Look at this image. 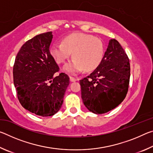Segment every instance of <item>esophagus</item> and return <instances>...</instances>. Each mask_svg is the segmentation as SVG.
Segmentation results:
<instances>
[{
    "instance_id": "34e87169",
    "label": "esophagus",
    "mask_w": 153,
    "mask_h": 153,
    "mask_svg": "<svg viewBox=\"0 0 153 153\" xmlns=\"http://www.w3.org/2000/svg\"><path fill=\"white\" fill-rule=\"evenodd\" d=\"M69 79H70V81L71 82H74L77 81V79L75 78V77H69Z\"/></svg>"
}]
</instances>
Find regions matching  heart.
Here are the masks:
<instances>
[{
  "label": "heart",
  "mask_w": 153,
  "mask_h": 153,
  "mask_svg": "<svg viewBox=\"0 0 153 153\" xmlns=\"http://www.w3.org/2000/svg\"><path fill=\"white\" fill-rule=\"evenodd\" d=\"M50 52L58 63H63L73 53L74 59L63 66V70L70 74L94 70L104 56V45L101 40L92 35L74 33L65 38L63 42L52 45Z\"/></svg>",
  "instance_id": "obj_1"
}]
</instances>
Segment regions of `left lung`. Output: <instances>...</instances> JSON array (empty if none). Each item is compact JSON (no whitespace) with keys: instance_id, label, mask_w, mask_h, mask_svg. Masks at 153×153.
I'll return each mask as SVG.
<instances>
[{"instance_id":"1","label":"left lung","mask_w":153,"mask_h":153,"mask_svg":"<svg viewBox=\"0 0 153 153\" xmlns=\"http://www.w3.org/2000/svg\"><path fill=\"white\" fill-rule=\"evenodd\" d=\"M129 77L128 55L118 41L109 40L101 63L88 76L79 80L84 105L95 114L117 107L126 97Z\"/></svg>"}]
</instances>
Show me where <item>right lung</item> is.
<instances>
[{
  "mask_svg": "<svg viewBox=\"0 0 153 153\" xmlns=\"http://www.w3.org/2000/svg\"><path fill=\"white\" fill-rule=\"evenodd\" d=\"M53 32L40 33L20 48L13 66V82L21 105L41 117L55 115L61 108L69 77L61 73L49 51Z\"/></svg>",
  "mask_w": 153,
  "mask_h": 153,
  "instance_id": "add662e5",
  "label": "right lung"
}]
</instances>
